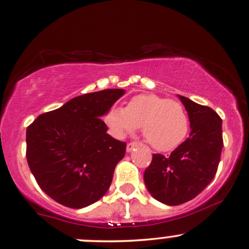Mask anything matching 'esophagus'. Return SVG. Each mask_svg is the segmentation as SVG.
I'll use <instances>...</instances> for the list:
<instances>
[{"mask_svg":"<svg viewBox=\"0 0 249 249\" xmlns=\"http://www.w3.org/2000/svg\"><path fill=\"white\" fill-rule=\"evenodd\" d=\"M138 146V142H128L127 146H126V151L127 152H132L134 148H136Z\"/></svg>","mask_w":249,"mask_h":249,"instance_id":"1","label":"esophagus"}]
</instances>
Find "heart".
I'll list each match as a JSON object with an SVG mask.
<instances>
[{
  "instance_id": "b5f03b06",
  "label": "heart",
  "mask_w": 249,
  "mask_h": 249,
  "mask_svg": "<svg viewBox=\"0 0 249 249\" xmlns=\"http://www.w3.org/2000/svg\"><path fill=\"white\" fill-rule=\"evenodd\" d=\"M104 123L117 138H124L142 126V136L158 151H172L187 138L189 116L181 103L154 94H140L126 107L112 106Z\"/></svg>"
}]
</instances>
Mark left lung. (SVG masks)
Instances as JSON below:
<instances>
[{
  "label": "left lung",
  "instance_id": "left-lung-1",
  "mask_svg": "<svg viewBox=\"0 0 249 249\" xmlns=\"http://www.w3.org/2000/svg\"><path fill=\"white\" fill-rule=\"evenodd\" d=\"M178 98L189 116L190 136L169 157L153 154L143 174L149 194L172 206L195 198L208 187L217 173L224 145L218 113L184 96Z\"/></svg>",
  "mask_w": 249,
  "mask_h": 249
}]
</instances>
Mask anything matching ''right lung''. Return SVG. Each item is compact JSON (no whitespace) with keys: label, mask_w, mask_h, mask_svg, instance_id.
Segmentation results:
<instances>
[{"label":"right lung","mask_w":249,"mask_h":249,"mask_svg":"<svg viewBox=\"0 0 249 249\" xmlns=\"http://www.w3.org/2000/svg\"><path fill=\"white\" fill-rule=\"evenodd\" d=\"M124 89L71 98L41 113L26 128V159L40 189L61 205L82 209L106 195L126 142L113 139L101 119Z\"/></svg>","instance_id":"right-lung-1"}]
</instances>
